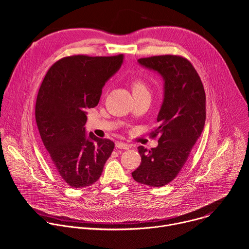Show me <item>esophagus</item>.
Masks as SVG:
<instances>
[{
    "label": "esophagus",
    "mask_w": 249,
    "mask_h": 249,
    "mask_svg": "<svg viewBox=\"0 0 249 249\" xmlns=\"http://www.w3.org/2000/svg\"><path fill=\"white\" fill-rule=\"evenodd\" d=\"M116 148L118 149H123V150H128L130 148V146L126 143H123V142H117L116 143Z\"/></svg>",
    "instance_id": "obj_1"
}]
</instances>
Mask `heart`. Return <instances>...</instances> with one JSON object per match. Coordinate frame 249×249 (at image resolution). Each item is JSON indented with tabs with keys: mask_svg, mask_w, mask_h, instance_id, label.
Listing matches in <instances>:
<instances>
[{
	"mask_svg": "<svg viewBox=\"0 0 249 249\" xmlns=\"http://www.w3.org/2000/svg\"><path fill=\"white\" fill-rule=\"evenodd\" d=\"M130 86H131L134 96L142 94V93H150L148 86L146 85V83L143 80H141V79L132 80Z\"/></svg>",
	"mask_w": 249,
	"mask_h": 249,
	"instance_id": "obj_1",
	"label": "heart"
}]
</instances>
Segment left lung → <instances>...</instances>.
<instances>
[{"label":"left lung","mask_w":249,"mask_h":249,"mask_svg":"<svg viewBox=\"0 0 249 249\" xmlns=\"http://www.w3.org/2000/svg\"><path fill=\"white\" fill-rule=\"evenodd\" d=\"M138 62L157 71L164 80V98L158 115L159 126L151 133L159 145L138 147L141 164L132 172L135 181L161 187L178 175L204 129L206 94L190 61L179 55L141 58Z\"/></svg>","instance_id":"1"}]
</instances>
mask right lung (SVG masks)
<instances>
[{
	"label": "right lung",
	"mask_w": 249,
	"mask_h": 249,
	"mask_svg": "<svg viewBox=\"0 0 249 249\" xmlns=\"http://www.w3.org/2000/svg\"><path fill=\"white\" fill-rule=\"evenodd\" d=\"M123 62V55H73L54 63L39 88L35 119L48 160L68 185L93 184L111 156L114 143L91 132L87 137V110L97 105L102 88Z\"/></svg>",
	"instance_id": "1"
}]
</instances>
